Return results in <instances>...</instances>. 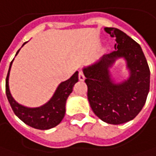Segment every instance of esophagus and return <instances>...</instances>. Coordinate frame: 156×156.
<instances>
[{
	"mask_svg": "<svg viewBox=\"0 0 156 156\" xmlns=\"http://www.w3.org/2000/svg\"><path fill=\"white\" fill-rule=\"evenodd\" d=\"M79 80H81V81H83V80H85V76L84 74H83V72L81 71V70H80L79 71Z\"/></svg>",
	"mask_w": 156,
	"mask_h": 156,
	"instance_id": "1",
	"label": "esophagus"
}]
</instances>
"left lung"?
Returning a JSON list of instances; mask_svg holds the SVG:
<instances>
[{"mask_svg":"<svg viewBox=\"0 0 156 156\" xmlns=\"http://www.w3.org/2000/svg\"><path fill=\"white\" fill-rule=\"evenodd\" d=\"M105 30L116 38L115 51L85 68V82L93 113L105 122L119 125L134 119L143 109L150 91V71L139 44L118 29L107 27ZM121 56L127 60L131 75L127 81L115 84L110 79L108 67Z\"/></svg>","mask_w":156,"mask_h":156,"instance_id":"obj_1","label":"left lung"}]
</instances>
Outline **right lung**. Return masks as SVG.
<instances>
[{"instance_id":"add662e5","label":"right lung","mask_w":156,"mask_h":156,"mask_svg":"<svg viewBox=\"0 0 156 156\" xmlns=\"http://www.w3.org/2000/svg\"><path fill=\"white\" fill-rule=\"evenodd\" d=\"M25 43H23V45ZM19 50L17 51L16 55L19 53ZM12 61L11 62L6 76V94L15 115L26 125L34 127L35 129L47 130L58 125L63 120L65 114V104L68 97L71 93L74 85L79 80L78 71H76L69 80L62 82L58 86L54 95L46 105L39 108H27L19 105L11 96L9 92L8 77Z\"/></svg>"}]
</instances>
